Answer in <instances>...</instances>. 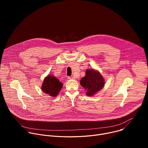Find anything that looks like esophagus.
Returning a JSON list of instances; mask_svg holds the SVG:
<instances>
[{
  "mask_svg": "<svg viewBox=\"0 0 148 148\" xmlns=\"http://www.w3.org/2000/svg\"><path fill=\"white\" fill-rule=\"evenodd\" d=\"M68 79H73V78H73V77H72V76H71V77H68V78H67Z\"/></svg>",
  "mask_w": 148,
  "mask_h": 148,
  "instance_id": "1",
  "label": "esophagus"
}]
</instances>
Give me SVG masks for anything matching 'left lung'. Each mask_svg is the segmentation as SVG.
<instances>
[{
    "label": "left lung",
    "mask_w": 148,
    "mask_h": 148,
    "mask_svg": "<svg viewBox=\"0 0 148 148\" xmlns=\"http://www.w3.org/2000/svg\"><path fill=\"white\" fill-rule=\"evenodd\" d=\"M80 84L87 91V95L93 96L103 88L105 81L98 71L91 69L86 70V75L81 78Z\"/></svg>",
    "instance_id": "left-lung-1"
}]
</instances>
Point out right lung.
<instances>
[{
  "label": "right lung",
  "mask_w": 148,
  "mask_h": 148,
  "mask_svg": "<svg viewBox=\"0 0 148 148\" xmlns=\"http://www.w3.org/2000/svg\"><path fill=\"white\" fill-rule=\"evenodd\" d=\"M62 87V84L53 75H48L43 82L41 90L51 97H56Z\"/></svg>",
  "instance_id": "add662e5"
}]
</instances>
